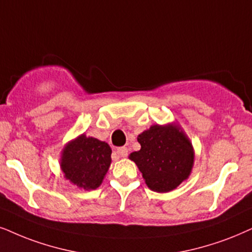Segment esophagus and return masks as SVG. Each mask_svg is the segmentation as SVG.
Instances as JSON below:
<instances>
[{
    "mask_svg": "<svg viewBox=\"0 0 252 252\" xmlns=\"http://www.w3.org/2000/svg\"><path fill=\"white\" fill-rule=\"evenodd\" d=\"M116 152H117V155L120 156V157H126V156H128V149H126V146H121V148H117Z\"/></svg>",
    "mask_w": 252,
    "mask_h": 252,
    "instance_id": "obj_1",
    "label": "esophagus"
}]
</instances>
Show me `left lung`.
<instances>
[{"mask_svg": "<svg viewBox=\"0 0 252 252\" xmlns=\"http://www.w3.org/2000/svg\"><path fill=\"white\" fill-rule=\"evenodd\" d=\"M137 141L141 150L131 152L129 159L137 165L150 189L167 193L189 179L195 155L179 124H154L139 133Z\"/></svg>", "mask_w": 252, "mask_h": 252, "instance_id": "1", "label": "left lung"}]
</instances>
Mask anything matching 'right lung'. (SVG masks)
Returning a JSON list of instances; mask_svg holds the SVG:
<instances>
[{
	"mask_svg": "<svg viewBox=\"0 0 252 252\" xmlns=\"http://www.w3.org/2000/svg\"><path fill=\"white\" fill-rule=\"evenodd\" d=\"M110 156L108 143L82 133L63 146L60 168L63 177L79 189H96L109 170Z\"/></svg>",
	"mask_w": 252,
	"mask_h": 252,
	"instance_id": "add662e5",
	"label": "right lung"
}]
</instances>
